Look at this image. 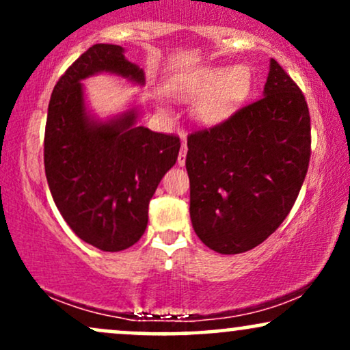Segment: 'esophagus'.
Listing matches in <instances>:
<instances>
[{
    "instance_id": "esophagus-1",
    "label": "esophagus",
    "mask_w": 350,
    "mask_h": 350,
    "mask_svg": "<svg viewBox=\"0 0 350 350\" xmlns=\"http://www.w3.org/2000/svg\"><path fill=\"white\" fill-rule=\"evenodd\" d=\"M186 154H187V144L183 139V146H180V151H179V156H178L179 166H184V164H186Z\"/></svg>"
}]
</instances>
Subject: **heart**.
I'll use <instances>...</instances> for the list:
<instances>
[{
  "instance_id": "obj_1",
  "label": "heart",
  "mask_w": 350,
  "mask_h": 350,
  "mask_svg": "<svg viewBox=\"0 0 350 350\" xmlns=\"http://www.w3.org/2000/svg\"><path fill=\"white\" fill-rule=\"evenodd\" d=\"M252 75L243 66L206 67L189 74L174 87V94L183 100H203L198 105L202 123L217 124L227 120L250 94Z\"/></svg>"
}]
</instances>
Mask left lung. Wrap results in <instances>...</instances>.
Wrapping results in <instances>:
<instances>
[{"instance_id":"left-lung-1","label":"left lung","mask_w":350,"mask_h":350,"mask_svg":"<svg viewBox=\"0 0 350 350\" xmlns=\"http://www.w3.org/2000/svg\"><path fill=\"white\" fill-rule=\"evenodd\" d=\"M311 158L303 92L275 59L263 97L187 136L191 220L211 250L255 248L290 214Z\"/></svg>"}]
</instances>
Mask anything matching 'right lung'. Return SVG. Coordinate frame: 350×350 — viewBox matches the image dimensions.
<instances>
[{
	"label": "right lung",
	"instance_id": "right-lung-1",
	"mask_svg": "<svg viewBox=\"0 0 350 350\" xmlns=\"http://www.w3.org/2000/svg\"><path fill=\"white\" fill-rule=\"evenodd\" d=\"M115 44H95L55 83L47 108L44 167L52 199L83 242L120 252L142 239L148 206L178 159L179 136L138 126L135 108L98 122L80 80L108 72L144 83V72Z\"/></svg>",
	"mask_w": 350,
	"mask_h": 350
}]
</instances>
